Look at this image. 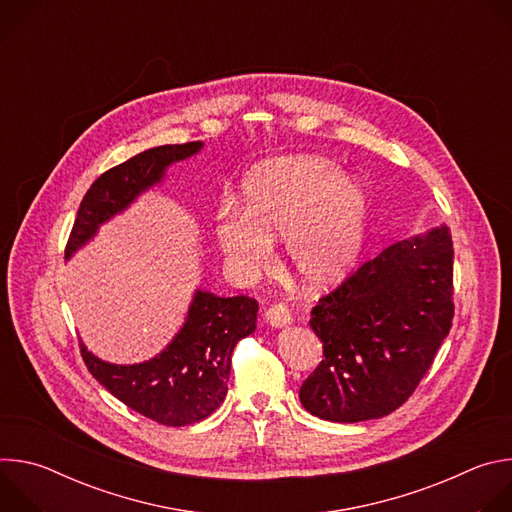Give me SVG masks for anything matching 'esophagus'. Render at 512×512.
I'll use <instances>...</instances> for the list:
<instances>
[{"label":"esophagus","mask_w":512,"mask_h":512,"mask_svg":"<svg viewBox=\"0 0 512 512\" xmlns=\"http://www.w3.org/2000/svg\"><path fill=\"white\" fill-rule=\"evenodd\" d=\"M265 320L273 328H283L291 322V312L285 304H273L265 310Z\"/></svg>","instance_id":"34e87169"}]
</instances>
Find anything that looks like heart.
Masks as SVG:
<instances>
[{
	"label": "heart",
	"instance_id": "obj_1",
	"mask_svg": "<svg viewBox=\"0 0 512 512\" xmlns=\"http://www.w3.org/2000/svg\"><path fill=\"white\" fill-rule=\"evenodd\" d=\"M243 202L225 200L214 214V239L241 281L263 273L285 235L287 261L312 289L342 281L356 265L369 231L362 184L326 158L267 162L243 182Z\"/></svg>",
	"mask_w": 512,
	"mask_h": 512
}]
</instances>
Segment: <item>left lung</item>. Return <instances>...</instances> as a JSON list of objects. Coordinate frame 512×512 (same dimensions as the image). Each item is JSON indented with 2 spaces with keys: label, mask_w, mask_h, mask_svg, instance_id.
Listing matches in <instances>:
<instances>
[{
  "label": "left lung",
  "mask_w": 512,
  "mask_h": 512,
  "mask_svg": "<svg viewBox=\"0 0 512 512\" xmlns=\"http://www.w3.org/2000/svg\"><path fill=\"white\" fill-rule=\"evenodd\" d=\"M452 320L450 229L389 245L312 308L324 360L300 389L302 405L338 423L393 413L429 371Z\"/></svg>",
  "instance_id": "obj_1"
}]
</instances>
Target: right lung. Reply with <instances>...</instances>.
<instances>
[{
	"instance_id": "right-lung-1",
	"label": "right lung",
	"mask_w": 512,
	"mask_h": 512,
	"mask_svg": "<svg viewBox=\"0 0 512 512\" xmlns=\"http://www.w3.org/2000/svg\"><path fill=\"white\" fill-rule=\"evenodd\" d=\"M200 148V141L160 145L103 172L79 206L64 257L85 245L101 223L127 208L139 192L160 182L172 162L186 160ZM257 310L249 296L218 298L196 291L186 324L156 358L127 367L109 364L83 342L81 356L111 395L143 417L172 427L198 423L225 401L233 350L255 330Z\"/></svg>"
}]
</instances>
